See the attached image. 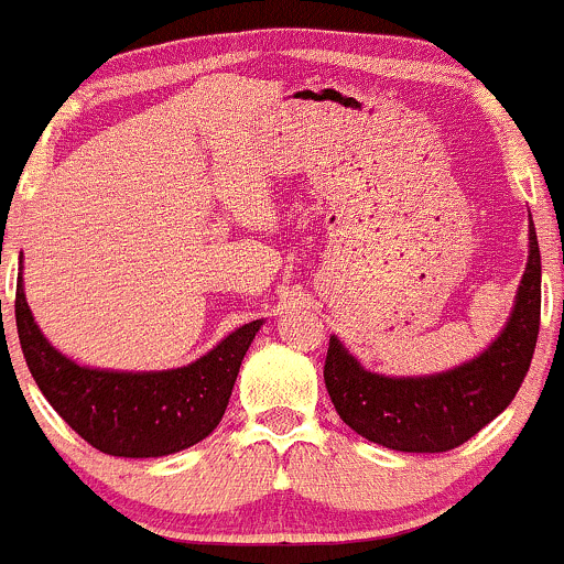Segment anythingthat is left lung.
<instances>
[{
	"instance_id": "8db88e82",
	"label": "left lung",
	"mask_w": 564,
	"mask_h": 564,
	"mask_svg": "<svg viewBox=\"0 0 564 564\" xmlns=\"http://www.w3.org/2000/svg\"><path fill=\"white\" fill-rule=\"evenodd\" d=\"M541 328V249L530 219V258L502 334L473 361L429 377H386L364 369L336 336L325 356V388L341 421L404 454L458 448L513 402L530 371Z\"/></svg>"
}]
</instances>
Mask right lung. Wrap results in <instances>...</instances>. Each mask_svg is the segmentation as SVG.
I'll use <instances>...</instances> for the list:
<instances>
[{
	"instance_id": "right-lung-1",
	"label": "right lung",
	"mask_w": 564,
	"mask_h": 564,
	"mask_svg": "<svg viewBox=\"0 0 564 564\" xmlns=\"http://www.w3.org/2000/svg\"><path fill=\"white\" fill-rule=\"evenodd\" d=\"M15 325L34 382L69 429L102 454L156 458L189 448L217 429L263 321L236 328L189 367L165 371H110L69 361L34 323L21 276Z\"/></svg>"
}]
</instances>
